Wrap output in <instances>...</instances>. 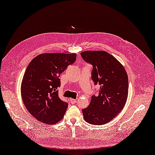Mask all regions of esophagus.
I'll list each match as a JSON object with an SVG mask.
<instances>
[{
  "label": "esophagus",
  "instance_id": "1",
  "mask_svg": "<svg viewBox=\"0 0 155 155\" xmlns=\"http://www.w3.org/2000/svg\"><path fill=\"white\" fill-rule=\"evenodd\" d=\"M70 102H71V104H74L75 103L77 102V100H75V99L71 98V99H70Z\"/></svg>",
  "mask_w": 155,
  "mask_h": 155
}]
</instances>
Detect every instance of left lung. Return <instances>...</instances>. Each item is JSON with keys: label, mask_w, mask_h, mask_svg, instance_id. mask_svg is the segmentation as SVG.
<instances>
[{"label": "left lung", "mask_w": 155, "mask_h": 155, "mask_svg": "<svg viewBox=\"0 0 155 155\" xmlns=\"http://www.w3.org/2000/svg\"><path fill=\"white\" fill-rule=\"evenodd\" d=\"M83 59L93 65L92 78L100 86L88 107L82 109L84 120L94 125L112 120L124 108L128 94V78L120 61L105 51H84Z\"/></svg>", "instance_id": "left-lung-1"}]
</instances>
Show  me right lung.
I'll use <instances>...</instances> for the list:
<instances>
[{"instance_id": "1", "label": "right lung", "mask_w": 155, "mask_h": 155, "mask_svg": "<svg viewBox=\"0 0 155 155\" xmlns=\"http://www.w3.org/2000/svg\"><path fill=\"white\" fill-rule=\"evenodd\" d=\"M76 58L75 53H44L27 66L21 81V97L27 110L38 120L55 124L63 119L68 104L59 97V77Z\"/></svg>"}]
</instances>
